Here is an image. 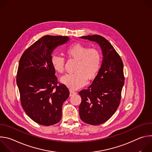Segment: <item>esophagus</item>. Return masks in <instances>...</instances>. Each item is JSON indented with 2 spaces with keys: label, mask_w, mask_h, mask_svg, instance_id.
I'll return each mask as SVG.
<instances>
[{
  "label": "esophagus",
  "mask_w": 152,
  "mask_h": 152,
  "mask_svg": "<svg viewBox=\"0 0 152 152\" xmlns=\"http://www.w3.org/2000/svg\"><path fill=\"white\" fill-rule=\"evenodd\" d=\"M75 94H76V92L73 91H72V90H70V97H71V96H74V95H75Z\"/></svg>",
  "instance_id": "esophagus-1"
}]
</instances>
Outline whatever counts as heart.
I'll return each mask as SVG.
<instances>
[{
  "label": "heart",
  "mask_w": 152,
  "mask_h": 152,
  "mask_svg": "<svg viewBox=\"0 0 152 152\" xmlns=\"http://www.w3.org/2000/svg\"><path fill=\"white\" fill-rule=\"evenodd\" d=\"M70 58L77 60L74 74H67L61 78V82L70 90H77L87 83V80H92L97 76L101 66L100 53L94 48H89L80 43H75L66 50ZM52 66L58 73L64 70L65 59L54 54L51 58Z\"/></svg>",
  "instance_id": "b5f03b06"
}]
</instances>
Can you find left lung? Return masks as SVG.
Listing matches in <instances>:
<instances>
[{"label":"left lung","mask_w":152,"mask_h":152,"mask_svg":"<svg viewBox=\"0 0 152 152\" xmlns=\"http://www.w3.org/2000/svg\"><path fill=\"white\" fill-rule=\"evenodd\" d=\"M96 42L101 48L100 69L92 84L79 94L82 98L79 116L82 121L99 125L109 120L120 104L124 84L123 61L111 43L104 37L87 35L79 37Z\"/></svg>","instance_id":"8db88e82"}]
</instances>
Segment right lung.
Wrapping results in <instances>:
<instances>
[{
    "label": "right lung",
    "instance_id": "add662e5",
    "mask_svg": "<svg viewBox=\"0 0 152 152\" xmlns=\"http://www.w3.org/2000/svg\"><path fill=\"white\" fill-rule=\"evenodd\" d=\"M69 39L66 36H43L20 59L17 85L21 103L26 114L41 125L50 126L61 120L63 103L69 96L67 86L58 85L51 61L53 50Z\"/></svg>",
    "mask_w": 152,
    "mask_h": 152
}]
</instances>
